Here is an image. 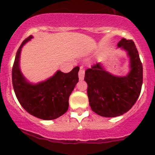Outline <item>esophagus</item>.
<instances>
[{
	"mask_svg": "<svg viewBox=\"0 0 155 155\" xmlns=\"http://www.w3.org/2000/svg\"><path fill=\"white\" fill-rule=\"evenodd\" d=\"M85 76V70L82 69V68H80V70L79 71V78L80 80H82Z\"/></svg>",
	"mask_w": 155,
	"mask_h": 155,
	"instance_id": "esophagus-1",
	"label": "esophagus"
}]
</instances>
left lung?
Instances as JSON below:
<instances>
[{
  "instance_id": "8db88e82",
  "label": "left lung",
  "mask_w": 155,
  "mask_h": 155,
  "mask_svg": "<svg viewBox=\"0 0 155 155\" xmlns=\"http://www.w3.org/2000/svg\"><path fill=\"white\" fill-rule=\"evenodd\" d=\"M118 47L127 51L130 58V70L127 76H114L97 63L85 70L84 79L92 111L108 118L128 112L137 102L143 85V64L134 42L122 38Z\"/></svg>"
}]
</instances>
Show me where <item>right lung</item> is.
I'll use <instances>...</instances> for the list:
<instances>
[{
  "mask_svg": "<svg viewBox=\"0 0 155 155\" xmlns=\"http://www.w3.org/2000/svg\"><path fill=\"white\" fill-rule=\"evenodd\" d=\"M33 36L26 38L15 54L12 70V86L21 106L28 113L43 120H53L68 111L69 97L79 81V67L70 72H56L55 74L38 84L29 83L19 68L20 53L22 46Z\"/></svg>",
  "mask_w": 155,
  "mask_h": 155,
  "instance_id": "add662e5",
  "label": "right lung"
}]
</instances>
